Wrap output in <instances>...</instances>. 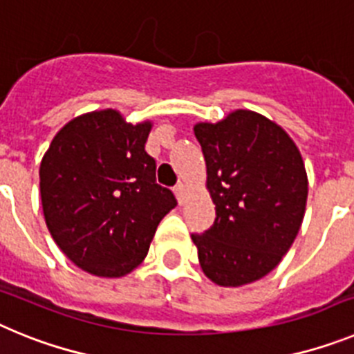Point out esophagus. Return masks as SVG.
Listing matches in <instances>:
<instances>
[{"label": "esophagus", "mask_w": 354, "mask_h": 354, "mask_svg": "<svg viewBox=\"0 0 354 354\" xmlns=\"http://www.w3.org/2000/svg\"><path fill=\"white\" fill-rule=\"evenodd\" d=\"M175 192V196H177V200H179V204H184L187 198V186L184 183H179L177 186L174 187Z\"/></svg>", "instance_id": "34e87169"}]
</instances>
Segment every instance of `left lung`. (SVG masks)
I'll list each match as a JSON object with an SVG mask.
<instances>
[{
  "mask_svg": "<svg viewBox=\"0 0 354 354\" xmlns=\"http://www.w3.org/2000/svg\"><path fill=\"white\" fill-rule=\"evenodd\" d=\"M216 220L192 234L205 277L223 287L252 283L289 252L305 216L308 180L298 147L262 115L237 109L196 124Z\"/></svg>",
  "mask_w": 354,
  "mask_h": 354,
  "instance_id": "1",
  "label": "left lung"
}]
</instances>
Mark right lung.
Instances as JSON below:
<instances>
[{"mask_svg": "<svg viewBox=\"0 0 354 354\" xmlns=\"http://www.w3.org/2000/svg\"><path fill=\"white\" fill-rule=\"evenodd\" d=\"M149 131V122L133 126L113 109L93 111L62 127L40 162L49 232L77 268L97 277L133 271L177 205L156 183Z\"/></svg>", "mask_w": 354, "mask_h": 354, "instance_id": "right-lung-1", "label": "right lung"}]
</instances>
